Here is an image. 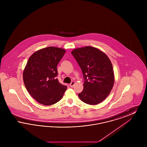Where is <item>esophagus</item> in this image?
Segmentation results:
<instances>
[{
	"label": "esophagus",
	"instance_id": "esophagus-1",
	"mask_svg": "<svg viewBox=\"0 0 147 147\" xmlns=\"http://www.w3.org/2000/svg\"><path fill=\"white\" fill-rule=\"evenodd\" d=\"M74 84H75L74 82H72L70 83V85H70V87H71V88H72V87L74 86Z\"/></svg>",
	"mask_w": 147,
	"mask_h": 147
}]
</instances>
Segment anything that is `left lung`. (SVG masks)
Here are the masks:
<instances>
[{
  "label": "left lung",
  "mask_w": 147,
  "mask_h": 147,
  "mask_svg": "<svg viewBox=\"0 0 147 147\" xmlns=\"http://www.w3.org/2000/svg\"><path fill=\"white\" fill-rule=\"evenodd\" d=\"M71 53L82 70L84 89L78 94L80 99L89 105H97L110 94L115 83L111 61L97 48L86 46L73 49Z\"/></svg>",
  "instance_id": "obj_1"
}]
</instances>
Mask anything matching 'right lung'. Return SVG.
<instances>
[{
	"label": "right lung",
	"instance_id": "1",
	"mask_svg": "<svg viewBox=\"0 0 147 147\" xmlns=\"http://www.w3.org/2000/svg\"><path fill=\"white\" fill-rule=\"evenodd\" d=\"M65 52L63 49L51 46L36 51L28 59L23 71L24 83L28 93L41 104H56L67 89L56 78L57 66Z\"/></svg>",
	"mask_w": 147,
	"mask_h": 147
}]
</instances>
